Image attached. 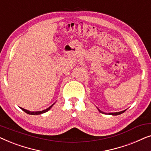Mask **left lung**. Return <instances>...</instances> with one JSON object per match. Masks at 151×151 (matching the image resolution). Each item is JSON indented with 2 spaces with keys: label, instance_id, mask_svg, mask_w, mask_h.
Here are the masks:
<instances>
[{
  "label": "left lung",
  "instance_id": "left-lung-1",
  "mask_svg": "<svg viewBox=\"0 0 151 151\" xmlns=\"http://www.w3.org/2000/svg\"><path fill=\"white\" fill-rule=\"evenodd\" d=\"M98 111H100V113H103V112H102V111H101L100 109H98ZM125 111L126 110H124V111H120V112H117V113H109V115H120V114H122V113H123L124 112H125Z\"/></svg>",
  "mask_w": 151,
  "mask_h": 151
}]
</instances>
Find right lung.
Returning a JSON list of instances; mask_svg holds the SVG:
<instances>
[{
  "mask_svg": "<svg viewBox=\"0 0 151 151\" xmlns=\"http://www.w3.org/2000/svg\"><path fill=\"white\" fill-rule=\"evenodd\" d=\"M53 104H53L52 105H51V106H49V108H47L46 109H45V110L41 111H35V112H32V111H27V110H26V109H22V108H21V109L23 111H24V112H25L26 113H27V114H29V115H40V114H42V113H44L45 112H47V111H48L49 109H50L51 107L53 106Z\"/></svg>",
  "mask_w": 151,
  "mask_h": 151,
  "instance_id": "1",
  "label": "right lung"
}]
</instances>
